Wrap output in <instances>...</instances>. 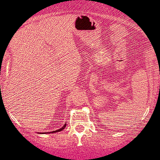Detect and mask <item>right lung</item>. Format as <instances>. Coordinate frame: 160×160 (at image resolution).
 Segmentation results:
<instances>
[{"instance_id": "right-lung-1", "label": "right lung", "mask_w": 160, "mask_h": 160, "mask_svg": "<svg viewBox=\"0 0 160 160\" xmlns=\"http://www.w3.org/2000/svg\"><path fill=\"white\" fill-rule=\"evenodd\" d=\"M66 123H65V125L64 126L62 127V128H60V129H58V130H57V131H52V132H49V134H50V133H56V132H59V131H62L63 129H65V128H66ZM44 134H47V133H44Z\"/></svg>"}]
</instances>
